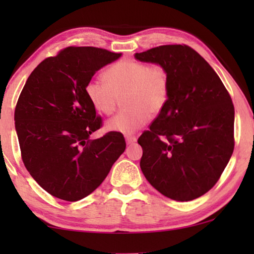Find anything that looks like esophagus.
I'll use <instances>...</instances> for the list:
<instances>
[{"mask_svg": "<svg viewBox=\"0 0 254 254\" xmlns=\"http://www.w3.org/2000/svg\"><path fill=\"white\" fill-rule=\"evenodd\" d=\"M135 141H136V137H135V136H131V135H127V136H126V142H127V144H131V143H134Z\"/></svg>", "mask_w": 254, "mask_h": 254, "instance_id": "esophagus-1", "label": "esophagus"}]
</instances>
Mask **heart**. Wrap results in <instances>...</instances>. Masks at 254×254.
Listing matches in <instances>:
<instances>
[{
	"mask_svg": "<svg viewBox=\"0 0 254 254\" xmlns=\"http://www.w3.org/2000/svg\"><path fill=\"white\" fill-rule=\"evenodd\" d=\"M105 81L92 78L85 84V95L97 112L110 116L123 97V106L107 121L106 129L125 135L133 134L161 113L170 96L169 69L162 64L125 59L106 69Z\"/></svg>",
	"mask_w": 254,
	"mask_h": 254,
	"instance_id": "b5f03b06",
	"label": "heart"
}]
</instances>
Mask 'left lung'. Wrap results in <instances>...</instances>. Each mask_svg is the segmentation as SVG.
Listing matches in <instances>:
<instances>
[{"mask_svg": "<svg viewBox=\"0 0 254 254\" xmlns=\"http://www.w3.org/2000/svg\"><path fill=\"white\" fill-rule=\"evenodd\" d=\"M135 58L169 69L164 110L138 137L151 186L176 201L196 199L218 182L235 147L231 97L209 64L187 45H163Z\"/></svg>", "mask_w": 254, "mask_h": 254, "instance_id": "left-lung-1", "label": "left lung"}]
</instances>
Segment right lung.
<instances>
[{
    "label": "right lung",
    "instance_id": "add662e5",
    "mask_svg": "<svg viewBox=\"0 0 254 254\" xmlns=\"http://www.w3.org/2000/svg\"><path fill=\"white\" fill-rule=\"evenodd\" d=\"M120 53L69 46L46 58L31 72L15 109L24 165L58 199L78 201L91 194L126 149L121 133L91 140L103 126L89 103L85 84Z\"/></svg>",
    "mask_w": 254,
    "mask_h": 254
}]
</instances>
